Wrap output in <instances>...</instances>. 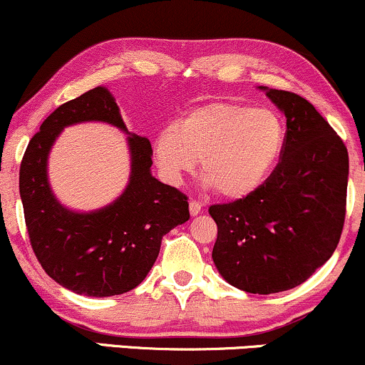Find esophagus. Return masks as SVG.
Masks as SVG:
<instances>
[{
  "label": "esophagus",
  "mask_w": 365,
  "mask_h": 365,
  "mask_svg": "<svg viewBox=\"0 0 365 365\" xmlns=\"http://www.w3.org/2000/svg\"><path fill=\"white\" fill-rule=\"evenodd\" d=\"M188 211H190L192 216H197L202 212V202H199V200H190L188 202Z\"/></svg>",
  "instance_id": "obj_1"
}]
</instances>
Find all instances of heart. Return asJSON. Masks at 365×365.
<instances>
[{
  "label": "heart",
  "mask_w": 365,
  "mask_h": 365,
  "mask_svg": "<svg viewBox=\"0 0 365 365\" xmlns=\"http://www.w3.org/2000/svg\"><path fill=\"white\" fill-rule=\"evenodd\" d=\"M287 125L274 110L215 101L200 104L153 140L166 182H182L202 161L207 187L226 199H244L264 185L282 159Z\"/></svg>",
  "instance_id": "heart-1"
}]
</instances>
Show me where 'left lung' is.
Returning a JSON list of instances; mask_svg holds the SVG:
<instances>
[{"instance_id":"obj_1","label":"left lung","mask_w":365,"mask_h":365,"mask_svg":"<svg viewBox=\"0 0 365 365\" xmlns=\"http://www.w3.org/2000/svg\"><path fill=\"white\" fill-rule=\"evenodd\" d=\"M287 116L282 161L254 194L209 207L216 269L232 287L269 295L309 279L333 255L345 221L349 153L307 99L259 86Z\"/></svg>"}]
</instances>
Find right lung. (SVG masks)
Wrapping results in <instances>:
<instances>
[{
    "label": "right lung",
    "mask_w": 365,
    "mask_h": 365,
    "mask_svg": "<svg viewBox=\"0 0 365 365\" xmlns=\"http://www.w3.org/2000/svg\"><path fill=\"white\" fill-rule=\"evenodd\" d=\"M103 120L128 133L130 175L124 192L101 210L73 212L53 195L47 159L63 128ZM153 148L130 133L106 87L61 104L29 142L20 165V199L37 261L49 278L78 295L111 297L133 290L156 262L161 238L188 221L187 197L150 173Z\"/></svg>",
    "instance_id": "obj_1"
}]
</instances>
